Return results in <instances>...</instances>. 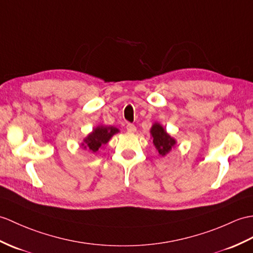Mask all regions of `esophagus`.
<instances>
[{"label": "esophagus", "mask_w": 253, "mask_h": 253, "mask_svg": "<svg viewBox=\"0 0 253 253\" xmlns=\"http://www.w3.org/2000/svg\"><path fill=\"white\" fill-rule=\"evenodd\" d=\"M126 128H127V131H128L129 133H134V132H136V130H137L136 126L132 125V124H128Z\"/></svg>", "instance_id": "1"}]
</instances>
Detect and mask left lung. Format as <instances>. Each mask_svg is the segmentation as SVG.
<instances>
[{"instance_id": "1", "label": "left lung", "mask_w": 253, "mask_h": 253, "mask_svg": "<svg viewBox=\"0 0 253 253\" xmlns=\"http://www.w3.org/2000/svg\"><path fill=\"white\" fill-rule=\"evenodd\" d=\"M150 132L151 138L153 139V145L161 156L167 155L171 151V149L174 148V145L177 144V140L170 136L166 131V129L160 123L155 122L152 125Z\"/></svg>"}]
</instances>
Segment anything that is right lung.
Returning <instances> with one entry per match:
<instances>
[{"mask_svg":"<svg viewBox=\"0 0 253 253\" xmlns=\"http://www.w3.org/2000/svg\"><path fill=\"white\" fill-rule=\"evenodd\" d=\"M117 132H120V130L114 126L99 125L93 128L92 131L88 133L83 139L82 148L84 150H89L92 153H96L101 146L107 144L110 139Z\"/></svg>","mask_w":253,"mask_h":253,"instance_id":"add662e5","label":"right lung"}]
</instances>
